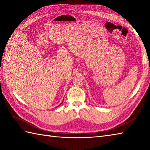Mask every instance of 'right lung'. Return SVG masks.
<instances>
[{
    "instance_id": "right-lung-1",
    "label": "right lung",
    "mask_w": 150,
    "mask_h": 150,
    "mask_svg": "<svg viewBox=\"0 0 150 150\" xmlns=\"http://www.w3.org/2000/svg\"><path fill=\"white\" fill-rule=\"evenodd\" d=\"M62 103H63V102H62ZM62 103H61V104H62Z\"/></svg>"
}]
</instances>
